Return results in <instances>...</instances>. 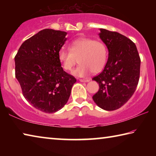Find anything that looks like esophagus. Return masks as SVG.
<instances>
[{
    "label": "esophagus",
    "instance_id": "34e87169",
    "mask_svg": "<svg viewBox=\"0 0 156 156\" xmlns=\"http://www.w3.org/2000/svg\"><path fill=\"white\" fill-rule=\"evenodd\" d=\"M80 81L82 83H87V82L89 81V79H80Z\"/></svg>",
    "mask_w": 156,
    "mask_h": 156
}]
</instances>
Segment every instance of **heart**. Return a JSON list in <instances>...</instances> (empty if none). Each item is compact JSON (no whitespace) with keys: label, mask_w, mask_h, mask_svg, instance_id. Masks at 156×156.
Segmentation results:
<instances>
[{"label":"heart","mask_w":156,"mask_h":156,"mask_svg":"<svg viewBox=\"0 0 156 156\" xmlns=\"http://www.w3.org/2000/svg\"><path fill=\"white\" fill-rule=\"evenodd\" d=\"M107 50L102 42L89 38H81L73 41L69 50L61 48L58 51V59L63 69L70 72L78 62V67L73 74L83 77L92 72L98 73L106 64Z\"/></svg>","instance_id":"heart-1"}]
</instances>
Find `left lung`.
<instances>
[{"label": "left lung", "instance_id": "8db88e82", "mask_svg": "<svg viewBox=\"0 0 156 156\" xmlns=\"http://www.w3.org/2000/svg\"><path fill=\"white\" fill-rule=\"evenodd\" d=\"M100 38L106 44L109 58L101 73L92 78L99 84L93 96L98 106L113 111L131 98L138 86L140 58L135 43L116 31L100 29Z\"/></svg>", "mask_w": 156, "mask_h": 156}]
</instances>
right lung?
Listing matches in <instances>:
<instances>
[{
	"label": "right lung",
	"instance_id": "obj_1",
	"mask_svg": "<svg viewBox=\"0 0 156 156\" xmlns=\"http://www.w3.org/2000/svg\"><path fill=\"white\" fill-rule=\"evenodd\" d=\"M67 32L41 30L20 47L15 60V76L25 98L36 109L51 113L61 109L76 82L63 70L58 51Z\"/></svg>",
	"mask_w": 156,
	"mask_h": 156
}]
</instances>
